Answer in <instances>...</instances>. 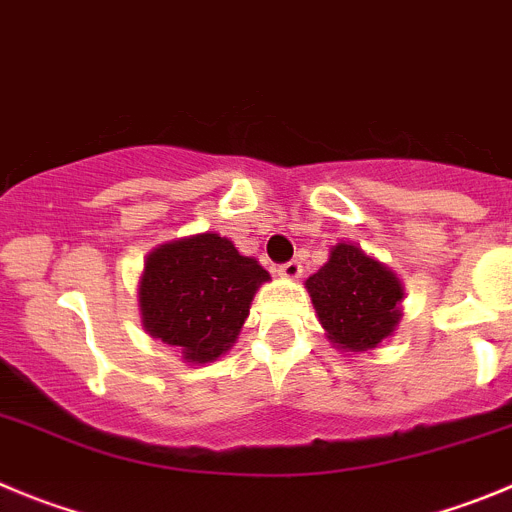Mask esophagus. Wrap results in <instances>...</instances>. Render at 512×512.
Listing matches in <instances>:
<instances>
[{"instance_id": "34e87169", "label": "esophagus", "mask_w": 512, "mask_h": 512, "mask_svg": "<svg viewBox=\"0 0 512 512\" xmlns=\"http://www.w3.org/2000/svg\"><path fill=\"white\" fill-rule=\"evenodd\" d=\"M275 273L280 275V278H301V273H303V267H301V262L298 260H288V262H283V265H278V270H275Z\"/></svg>"}]
</instances>
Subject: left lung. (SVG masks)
Masks as SVG:
<instances>
[{"label":"left lung","instance_id":"1","mask_svg":"<svg viewBox=\"0 0 512 512\" xmlns=\"http://www.w3.org/2000/svg\"><path fill=\"white\" fill-rule=\"evenodd\" d=\"M306 288L331 339L352 352L377 347L400 319L398 278L354 245H336Z\"/></svg>","mask_w":512,"mask_h":512}]
</instances>
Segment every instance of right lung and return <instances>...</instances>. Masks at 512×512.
Masks as SVG:
<instances>
[{"mask_svg":"<svg viewBox=\"0 0 512 512\" xmlns=\"http://www.w3.org/2000/svg\"><path fill=\"white\" fill-rule=\"evenodd\" d=\"M270 278L219 234H196L158 247L140 280L145 329L191 362L227 352L245 324L255 290Z\"/></svg>","mask_w":512,"mask_h":512,"instance_id":"right-lung-1","label":"right lung"}]
</instances>
